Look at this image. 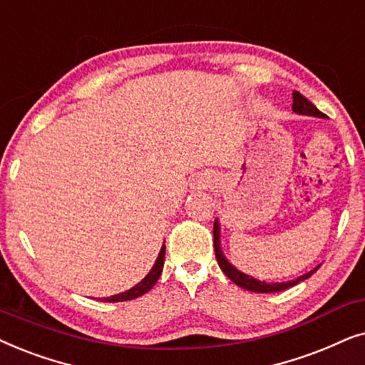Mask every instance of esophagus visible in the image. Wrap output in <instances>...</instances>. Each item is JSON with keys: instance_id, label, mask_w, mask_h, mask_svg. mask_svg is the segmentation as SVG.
I'll use <instances>...</instances> for the list:
<instances>
[{"instance_id": "obj_1", "label": "esophagus", "mask_w": 365, "mask_h": 365, "mask_svg": "<svg viewBox=\"0 0 365 365\" xmlns=\"http://www.w3.org/2000/svg\"><path fill=\"white\" fill-rule=\"evenodd\" d=\"M212 183H213V178L210 175H202V177H198L197 180V188L198 190H205V188L212 187Z\"/></svg>"}]
</instances>
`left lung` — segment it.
I'll list each match as a JSON object with an SVG mask.
<instances>
[{"label": "left lung", "mask_w": 365, "mask_h": 365, "mask_svg": "<svg viewBox=\"0 0 365 365\" xmlns=\"http://www.w3.org/2000/svg\"><path fill=\"white\" fill-rule=\"evenodd\" d=\"M292 110L295 113H300V115H312V116H324L322 111H319L317 106H315L312 101H309L307 98L302 93H299V91H294V105H292ZM213 247H215V257H217V262L218 265H220V269L223 274H225L228 279H230L233 284H237L239 287L245 289V290H252V292H257V294H272V292H280V290H285L289 287H294V285H297L299 282H302L305 279H309L310 275L314 274L315 270L319 269V267H315L314 270L307 272V274L300 275L299 279L295 280H289V282H282V284H265V282H260L254 279V277L250 275H245L242 274L233 267L232 264H228L225 257H223L222 250H220V244H218V223L215 222V225H213Z\"/></svg>", "instance_id": "1"}]
</instances>
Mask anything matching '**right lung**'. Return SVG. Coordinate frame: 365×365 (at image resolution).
Listing matches in <instances>:
<instances>
[{
  "label": "right lung",
  "instance_id": "1",
  "mask_svg": "<svg viewBox=\"0 0 365 365\" xmlns=\"http://www.w3.org/2000/svg\"><path fill=\"white\" fill-rule=\"evenodd\" d=\"M163 262H165V245L162 247V250H160L158 259H157V262H155L153 269L150 270V274L145 277V279L140 282V284H137L135 287H132L130 290H126V292H121V294L111 295V297L101 299V302H123V300H132V299L140 297V295L147 294L148 290L152 289L155 284H157L160 275H162Z\"/></svg>",
  "mask_w": 365,
  "mask_h": 365
}]
</instances>
